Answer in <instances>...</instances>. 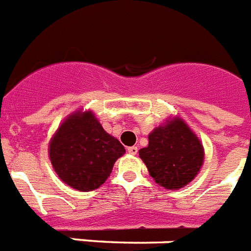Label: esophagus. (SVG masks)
Here are the masks:
<instances>
[{
    "mask_svg": "<svg viewBox=\"0 0 251 251\" xmlns=\"http://www.w3.org/2000/svg\"><path fill=\"white\" fill-rule=\"evenodd\" d=\"M138 151L137 146H131V148H128V153L131 154V155H136Z\"/></svg>",
    "mask_w": 251,
    "mask_h": 251,
    "instance_id": "obj_1",
    "label": "esophagus"
}]
</instances>
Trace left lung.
Returning <instances> with one entry per match:
<instances>
[{
  "label": "left lung",
  "mask_w": 251,
  "mask_h": 251,
  "mask_svg": "<svg viewBox=\"0 0 251 251\" xmlns=\"http://www.w3.org/2000/svg\"><path fill=\"white\" fill-rule=\"evenodd\" d=\"M150 176L166 189H180L197 176L205 158L200 138L180 118L168 119L138 151Z\"/></svg>",
  "instance_id": "8db88e82"
}]
</instances>
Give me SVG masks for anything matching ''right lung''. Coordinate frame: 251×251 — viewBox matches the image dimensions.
<instances>
[{"label":"right lung","instance_id":"add662e5","mask_svg":"<svg viewBox=\"0 0 251 251\" xmlns=\"http://www.w3.org/2000/svg\"><path fill=\"white\" fill-rule=\"evenodd\" d=\"M124 153V146L102 128L94 114L81 110L63 120L49 144L58 177L80 192L100 188Z\"/></svg>","mask_w":251,"mask_h":251}]
</instances>
